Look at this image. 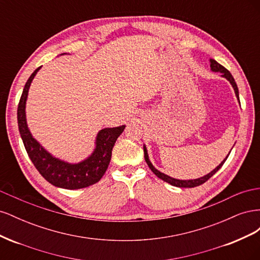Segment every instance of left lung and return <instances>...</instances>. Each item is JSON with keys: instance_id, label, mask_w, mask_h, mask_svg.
<instances>
[{"instance_id": "left-lung-1", "label": "left lung", "mask_w": 260, "mask_h": 260, "mask_svg": "<svg viewBox=\"0 0 260 260\" xmlns=\"http://www.w3.org/2000/svg\"><path fill=\"white\" fill-rule=\"evenodd\" d=\"M209 61H210V69L212 70V72H215V73H220V74H221V77L225 78V79L231 83L232 88H233V90H234V92H235V95H237V99H238L239 103H240L238 85H237V83H235L234 78L232 77V75L230 74L229 70L225 69L222 65H220L219 62H217L215 59H211V58H210V59H209ZM143 149H144V158H145L146 164L148 165L149 169H151V170L154 172V174H155L157 177H158L159 179L164 180L165 182H167V183H169V184H171V185H174V186H177V187H195V186H199V185H201V184H203V183H205L206 181H207L209 178H211L212 176H214V175L216 174V172H217L220 168L222 167V165H223V164H224V161L226 160L228 156L230 155V153L228 154V156L225 157V158H224L221 162L219 164V166H217L214 170L210 171L209 174H207L206 176L201 177V178H198V179H193V180H179V179L171 178V177H169V176H167V175L162 174V172H160L159 170H157V169L153 166V164L151 162V160H149V158H148L147 149H146V146H145V145H143ZM230 152H231V151H230Z\"/></svg>"}]
</instances>
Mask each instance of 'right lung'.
Returning <instances> with one entry per match:
<instances>
[{"mask_svg": "<svg viewBox=\"0 0 260 260\" xmlns=\"http://www.w3.org/2000/svg\"><path fill=\"white\" fill-rule=\"evenodd\" d=\"M64 54L65 53H62L61 55ZM40 68L41 67L37 68L29 77L18 104L17 121L23 145L35 167L51 184L67 188V190H78V188L90 186L99 182L101 178L104 176L111 161L112 151L116 140L123 132L125 125L105 128L99 131L93 153L80 162L70 164L54 157L31 135L26 119V102L29 88Z\"/></svg>", "mask_w": 260, "mask_h": 260, "instance_id": "obj_1", "label": "right lung"}]
</instances>
